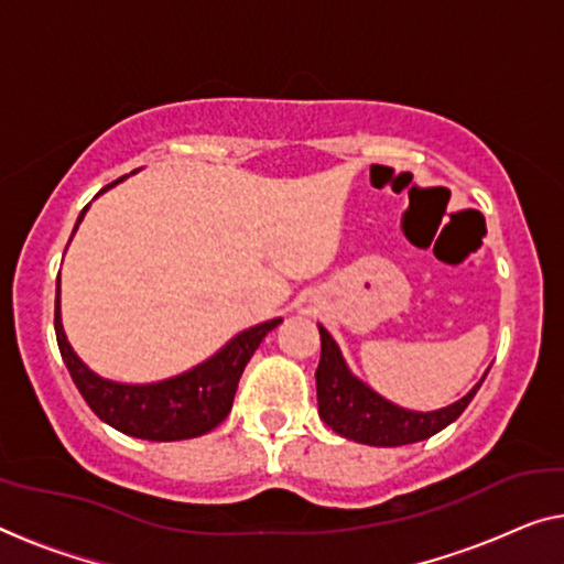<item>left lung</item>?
Segmentation results:
<instances>
[{
    "instance_id": "left-lung-1",
    "label": "left lung",
    "mask_w": 564,
    "mask_h": 564,
    "mask_svg": "<svg viewBox=\"0 0 564 564\" xmlns=\"http://www.w3.org/2000/svg\"><path fill=\"white\" fill-rule=\"evenodd\" d=\"M318 334H322V359L316 367L318 417L341 438L355 443L394 448V445L431 438L464 413L486 377L484 375L468 394L453 405L433 410V413H417V410H405L384 400L357 375H351L341 357L339 344L332 339V334L322 324H318Z\"/></svg>"
}]
</instances>
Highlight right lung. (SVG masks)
I'll return each instance as SVG.
<instances>
[{
	"label": "right lung",
	"instance_id": "1",
	"mask_svg": "<svg viewBox=\"0 0 564 564\" xmlns=\"http://www.w3.org/2000/svg\"><path fill=\"white\" fill-rule=\"evenodd\" d=\"M123 180L126 176L108 184L98 195H104L106 189L116 187ZM86 213L88 207H83L75 230H78ZM279 324L281 318H271V322L250 326V329L232 336L223 349H217L205 362L182 375H174L170 380L149 384L116 382L96 375L73 351L61 318V279L55 285V336L75 388L80 390L83 400L104 423L141 441H187L220 425L230 415L242 369L260 347L263 336L273 332Z\"/></svg>",
	"mask_w": 564,
	"mask_h": 564
}]
</instances>
